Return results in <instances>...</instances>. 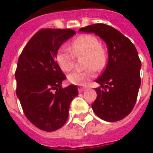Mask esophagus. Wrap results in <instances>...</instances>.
Wrapping results in <instances>:
<instances>
[{
	"mask_svg": "<svg viewBox=\"0 0 153 153\" xmlns=\"http://www.w3.org/2000/svg\"><path fill=\"white\" fill-rule=\"evenodd\" d=\"M86 87H82V86H81V87H79V91L80 92V93H82V92H83V91H85L86 90Z\"/></svg>",
	"mask_w": 153,
	"mask_h": 153,
	"instance_id": "1",
	"label": "esophagus"
}]
</instances>
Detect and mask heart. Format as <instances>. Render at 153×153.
Returning <instances> with one entry per match:
<instances>
[{"mask_svg":"<svg viewBox=\"0 0 153 153\" xmlns=\"http://www.w3.org/2000/svg\"><path fill=\"white\" fill-rule=\"evenodd\" d=\"M71 49L62 47L58 50L55 60L62 71H70L74 64V56L85 55V71H73L67 75L68 81L78 86H85L94 76V70H102L106 62V54L99 39L93 35H80L71 44Z\"/></svg>","mask_w":153,"mask_h":153,"instance_id":"1","label":"heart"}]
</instances>
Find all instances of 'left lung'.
<instances>
[{
  "label": "left lung",
  "instance_id": "8db88e82",
  "mask_svg": "<svg viewBox=\"0 0 153 153\" xmlns=\"http://www.w3.org/2000/svg\"><path fill=\"white\" fill-rule=\"evenodd\" d=\"M79 32L94 33L108 48V63L96 82L97 98L94 112L104 121L114 122L128 116L133 110L140 86L141 62L135 46L117 29L104 24L82 27Z\"/></svg>",
  "mask_w": 153,
  "mask_h": 153
}]
</instances>
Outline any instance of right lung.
<instances>
[{
	"label": "right lung",
	"mask_w": 153,
	"mask_h": 153,
	"mask_svg": "<svg viewBox=\"0 0 153 153\" xmlns=\"http://www.w3.org/2000/svg\"><path fill=\"white\" fill-rule=\"evenodd\" d=\"M75 33L69 28L39 30L18 59L16 95L26 117L41 130L61 128L68 117L71 102L78 95L75 85L62 88L67 78L55 61L60 46Z\"/></svg>",
	"instance_id": "1"
}]
</instances>
